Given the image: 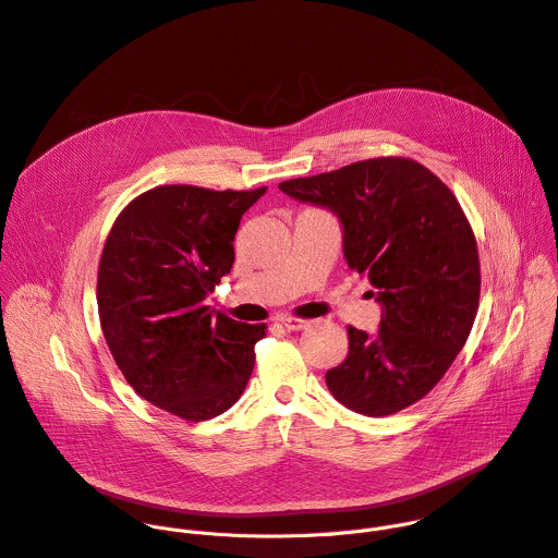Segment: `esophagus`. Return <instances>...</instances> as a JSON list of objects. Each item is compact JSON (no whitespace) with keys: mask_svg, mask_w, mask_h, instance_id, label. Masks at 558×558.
Wrapping results in <instances>:
<instances>
[{"mask_svg":"<svg viewBox=\"0 0 558 558\" xmlns=\"http://www.w3.org/2000/svg\"><path fill=\"white\" fill-rule=\"evenodd\" d=\"M287 331H302L308 327V320H302V317H291V315H282L278 320Z\"/></svg>","mask_w":558,"mask_h":558,"instance_id":"34e87169","label":"esophagus"}]
</instances>
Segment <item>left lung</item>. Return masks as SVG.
<instances>
[{"instance_id": "8db88e82", "label": "left lung", "mask_w": 558, "mask_h": 558, "mask_svg": "<svg viewBox=\"0 0 558 558\" xmlns=\"http://www.w3.org/2000/svg\"><path fill=\"white\" fill-rule=\"evenodd\" d=\"M278 187L340 218L344 258L381 304L375 336L349 327V355L327 371L329 390L366 417L420 402L463 349L480 306V254L459 201L428 168L402 156Z\"/></svg>"}]
</instances>
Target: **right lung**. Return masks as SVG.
I'll return each mask as SVG.
<instances>
[{
    "label": "right lung",
    "mask_w": 558,
    "mask_h": 558,
    "mask_svg": "<svg viewBox=\"0 0 558 558\" xmlns=\"http://www.w3.org/2000/svg\"><path fill=\"white\" fill-rule=\"evenodd\" d=\"M267 192L161 185L114 220L99 263L97 304L108 349L149 404L211 420L243 395L265 325L205 304L233 265L243 214Z\"/></svg>",
    "instance_id": "obj_1"
}]
</instances>
